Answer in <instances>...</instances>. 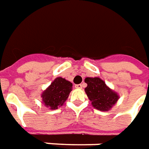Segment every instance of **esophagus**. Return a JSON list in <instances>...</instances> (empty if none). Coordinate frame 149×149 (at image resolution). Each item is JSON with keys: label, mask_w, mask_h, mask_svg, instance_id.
<instances>
[{"label": "esophagus", "mask_w": 149, "mask_h": 149, "mask_svg": "<svg viewBox=\"0 0 149 149\" xmlns=\"http://www.w3.org/2000/svg\"><path fill=\"white\" fill-rule=\"evenodd\" d=\"M75 87L76 88H79V89H82L83 88V85L82 84H77V85H75Z\"/></svg>", "instance_id": "obj_1"}]
</instances>
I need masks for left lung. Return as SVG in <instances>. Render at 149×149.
<instances>
[{
	"mask_svg": "<svg viewBox=\"0 0 149 149\" xmlns=\"http://www.w3.org/2000/svg\"><path fill=\"white\" fill-rule=\"evenodd\" d=\"M84 81L87 84L85 92L92 106L97 110L107 111L119 100L118 94L107 86L100 78L87 77Z\"/></svg>",
	"mask_w": 149,
	"mask_h": 149,
	"instance_id": "1",
	"label": "left lung"
}]
</instances>
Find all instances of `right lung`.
Masks as SVG:
<instances>
[{"instance_id": "obj_1", "label": "right lung", "mask_w": 149, "mask_h": 149, "mask_svg": "<svg viewBox=\"0 0 149 149\" xmlns=\"http://www.w3.org/2000/svg\"><path fill=\"white\" fill-rule=\"evenodd\" d=\"M72 83L65 79L56 78L42 94V103L50 110L58 108L67 100L72 91Z\"/></svg>"}]
</instances>
